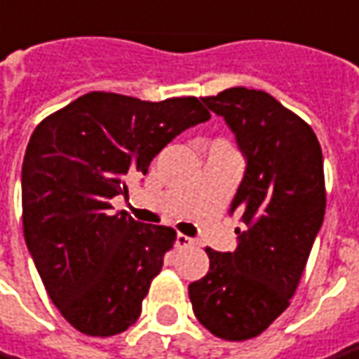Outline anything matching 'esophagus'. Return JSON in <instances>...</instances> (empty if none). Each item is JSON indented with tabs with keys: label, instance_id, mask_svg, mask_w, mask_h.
Segmentation results:
<instances>
[{
	"label": "esophagus",
	"instance_id": "1",
	"mask_svg": "<svg viewBox=\"0 0 359 359\" xmlns=\"http://www.w3.org/2000/svg\"><path fill=\"white\" fill-rule=\"evenodd\" d=\"M194 244V238H189V236H185V234H177L175 236V246L177 248H187V246H191Z\"/></svg>",
	"mask_w": 359,
	"mask_h": 359
}]
</instances>
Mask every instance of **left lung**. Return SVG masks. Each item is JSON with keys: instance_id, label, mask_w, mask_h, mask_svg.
I'll list each match as a JSON object with an SVG mask.
<instances>
[{"instance_id": "obj_1", "label": "left lung", "mask_w": 359, "mask_h": 359, "mask_svg": "<svg viewBox=\"0 0 359 359\" xmlns=\"http://www.w3.org/2000/svg\"><path fill=\"white\" fill-rule=\"evenodd\" d=\"M221 115L246 158L231 203L241 215L234 252L209 256L189 285L197 320L222 340L262 334L293 297L326 209L323 150L313 128L276 97L231 88L201 100Z\"/></svg>"}]
</instances>
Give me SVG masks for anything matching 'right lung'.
I'll list each match as a JSON object with an SVG mask.
<instances>
[{
	"instance_id": "1",
	"label": "right lung",
	"mask_w": 359,
	"mask_h": 359,
	"mask_svg": "<svg viewBox=\"0 0 359 359\" xmlns=\"http://www.w3.org/2000/svg\"><path fill=\"white\" fill-rule=\"evenodd\" d=\"M211 118L197 97L140 101L91 91L39 123L21 172L23 234L60 315L88 336L137 323L175 231L109 203L162 148Z\"/></svg>"
}]
</instances>
